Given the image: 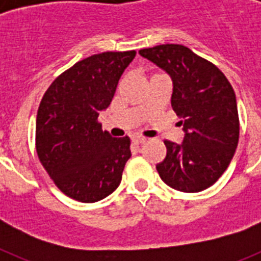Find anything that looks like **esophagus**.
Wrapping results in <instances>:
<instances>
[{"mask_svg":"<svg viewBox=\"0 0 261 261\" xmlns=\"http://www.w3.org/2000/svg\"><path fill=\"white\" fill-rule=\"evenodd\" d=\"M132 142H133V144H136V145H141V144H145V142H146V138L140 137V136H138V137H133L132 138Z\"/></svg>","mask_w":261,"mask_h":261,"instance_id":"esophagus-1","label":"esophagus"}]
</instances>
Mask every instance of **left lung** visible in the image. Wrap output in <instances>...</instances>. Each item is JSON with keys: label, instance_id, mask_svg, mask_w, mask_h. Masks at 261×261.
<instances>
[{"label": "left lung", "instance_id": "left-lung-1", "mask_svg": "<svg viewBox=\"0 0 261 261\" xmlns=\"http://www.w3.org/2000/svg\"><path fill=\"white\" fill-rule=\"evenodd\" d=\"M138 53L170 74L171 106L180 117L181 144L165 140L166 158L159 176L174 190L200 192L229 167L239 140V117L232 86L208 60L180 44H162Z\"/></svg>", "mask_w": 261, "mask_h": 261}]
</instances>
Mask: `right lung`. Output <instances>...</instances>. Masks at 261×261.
Returning a JSON list of instances; mask_svg holds the SVG:
<instances>
[{
    "mask_svg": "<svg viewBox=\"0 0 261 261\" xmlns=\"http://www.w3.org/2000/svg\"><path fill=\"white\" fill-rule=\"evenodd\" d=\"M136 50L103 52L60 74L41 99L36 116V151L62 193L81 202L105 199L119 187L130 158L128 136L102 130L99 112L110 106Z\"/></svg>",
    "mask_w": 261,
    "mask_h": 261,
    "instance_id": "add662e5",
    "label": "right lung"
}]
</instances>
